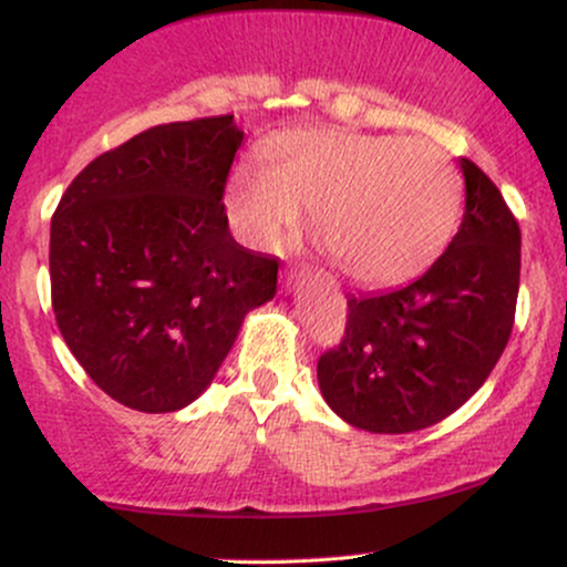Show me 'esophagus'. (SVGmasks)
<instances>
[{
    "label": "esophagus",
    "instance_id": "1",
    "mask_svg": "<svg viewBox=\"0 0 567 567\" xmlns=\"http://www.w3.org/2000/svg\"><path fill=\"white\" fill-rule=\"evenodd\" d=\"M296 277H298V271H292V269L288 271V275H285V279H288V282H292V279H296Z\"/></svg>",
    "mask_w": 567,
    "mask_h": 567
}]
</instances>
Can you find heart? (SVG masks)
<instances>
[{
	"instance_id": "b5f03b06",
	"label": "heart",
	"mask_w": 567,
	"mask_h": 567,
	"mask_svg": "<svg viewBox=\"0 0 567 567\" xmlns=\"http://www.w3.org/2000/svg\"><path fill=\"white\" fill-rule=\"evenodd\" d=\"M461 175L440 146L405 135L296 130L264 148V167L231 173L226 205L250 243L271 247L309 205L311 226L351 279L419 277L451 243Z\"/></svg>"
}]
</instances>
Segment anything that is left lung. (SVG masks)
I'll list each match as a JSON object with an SVG mask.
<instances>
[{"label": "left lung", "mask_w": 567, "mask_h": 567, "mask_svg": "<svg viewBox=\"0 0 567 567\" xmlns=\"http://www.w3.org/2000/svg\"><path fill=\"white\" fill-rule=\"evenodd\" d=\"M466 210L447 250L405 288L349 298L341 343L317 362L322 396L375 434L419 432L483 386L512 336L519 224L498 186L461 157Z\"/></svg>", "instance_id": "8db88e82"}]
</instances>
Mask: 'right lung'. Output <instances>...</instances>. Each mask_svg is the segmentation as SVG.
Listing matches in <instances>:
<instances>
[{"label":"right lung","mask_w":567,"mask_h":567,"mask_svg":"<svg viewBox=\"0 0 567 567\" xmlns=\"http://www.w3.org/2000/svg\"><path fill=\"white\" fill-rule=\"evenodd\" d=\"M231 114L148 127L90 162L50 220L63 341L112 400L173 413L210 386L245 315L277 292V258L229 231L243 146Z\"/></svg>","instance_id":"obj_1"}]
</instances>
